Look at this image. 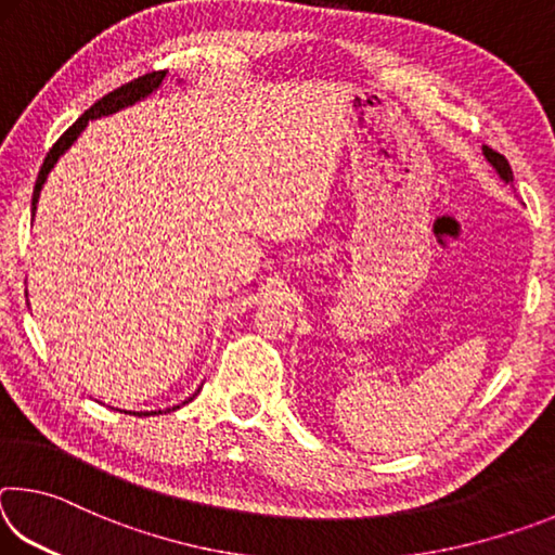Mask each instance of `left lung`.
Here are the masks:
<instances>
[{"label":"left lung","instance_id":"8db88e82","mask_svg":"<svg viewBox=\"0 0 555 555\" xmlns=\"http://www.w3.org/2000/svg\"><path fill=\"white\" fill-rule=\"evenodd\" d=\"M482 154H485V158H487V162H490V166L494 168L496 176H500L504 183H512L514 181L512 166H509V162H506L502 154H496L494 149H490V146H482Z\"/></svg>","mask_w":555,"mask_h":555}]
</instances>
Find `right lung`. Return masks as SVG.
Here are the masks:
<instances>
[{
	"label": "right lung",
	"mask_w": 555,
	"mask_h": 555,
	"mask_svg": "<svg viewBox=\"0 0 555 555\" xmlns=\"http://www.w3.org/2000/svg\"><path fill=\"white\" fill-rule=\"evenodd\" d=\"M164 78H166V70H154V73L142 75V78L127 82V86H121V88H117V90L107 92V95L102 98V100H98L95 105H92V107L86 112V115L78 117V121H75V125H73L68 131H63V137L51 146V152L46 154L43 166H41V171H39V178H36L34 198H31V212H36V203H39L41 188H43V183H46V178H49L51 168H53L55 164H59V158H61L65 152H68L75 139H78V137L82 134V129L88 127V121H90V119L107 117V115H115V112H119V109L137 105L139 100H144V98L152 95L154 90H158V86H162ZM198 391H201V389H198ZM198 391H195V393H198ZM195 393H193V397L188 399V401H193ZM188 401H183V403H188ZM183 403H178V406L166 409V411L181 409ZM125 413H127V411H125ZM129 413H131V411H129ZM156 413H164V411H162V409H158V411H134V416H156Z\"/></svg>",
	"instance_id": "obj_1"
}]
</instances>
